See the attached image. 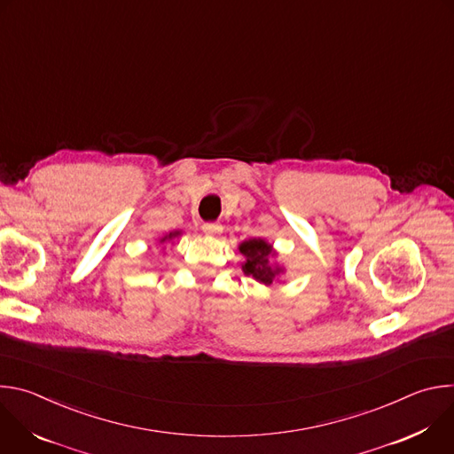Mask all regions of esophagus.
Wrapping results in <instances>:
<instances>
[{
  "label": "esophagus",
  "mask_w": 454,
  "mask_h": 454,
  "mask_svg": "<svg viewBox=\"0 0 454 454\" xmlns=\"http://www.w3.org/2000/svg\"><path fill=\"white\" fill-rule=\"evenodd\" d=\"M203 231L208 237H217V235L223 233V226L215 224V223H207V224H203Z\"/></svg>",
  "instance_id": "obj_1"
}]
</instances>
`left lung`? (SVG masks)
Returning a JSON list of instances; mask_svg holds the SVG:
<instances>
[{"mask_svg": "<svg viewBox=\"0 0 454 454\" xmlns=\"http://www.w3.org/2000/svg\"><path fill=\"white\" fill-rule=\"evenodd\" d=\"M239 251L244 256L242 271L244 275L251 277L258 284L271 286L275 278L286 273V268L273 262V258L278 256L277 249L266 239H247L239 244Z\"/></svg>", "mask_w": 454, "mask_h": 454, "instance_id": "left-lung-1", "label": "left lung"}]
</instances>
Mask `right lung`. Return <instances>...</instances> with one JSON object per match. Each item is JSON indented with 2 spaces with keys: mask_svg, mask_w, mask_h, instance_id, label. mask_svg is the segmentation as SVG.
<instances>
[{
  "mask_svg": "<svg viewBox=\"0 0 454 454\" xmlns=\"http://www.w3.org/2000/svg\"><path fill=\"white\" fill-rule=\"evenodd\" d=\"M181 235V231L179 230H174V231H168L167 235H163L161 239H160V244H165V242H172L174 244V240L177 239Z\"/></svg>",
  "mask_w": 454,
  "mask_h": 454,
  "instance_id": "add662e5",
  "label": "right lung"
}]
</instances>
